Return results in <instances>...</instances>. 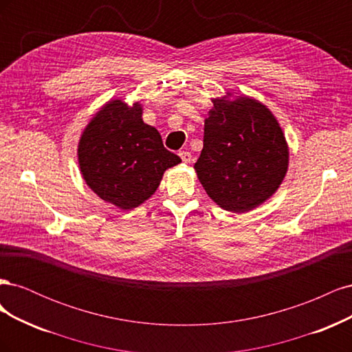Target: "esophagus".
Segmentation results:
<instances>
[{"mask_svg": "<svg viewBox=\"0 0 352 352\" xmlns=\"http://www.w3.org/2000/svg\"><path fill=\"white\" fill-rule=\"evenodd\" d=\"M179 157L182 158L184 163H190V162H192V155H190L189 151H180Z\"/></svg>", "mask_w": 352, "mask_h": 352, "instance_id": "obj_1", "label": "esophagus"}]
</instances>
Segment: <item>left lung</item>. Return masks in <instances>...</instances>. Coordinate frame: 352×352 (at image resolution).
I'll return each mask as SVG.
<instances>
[{
	"mask_svg": "<svg viewBox=\"0 0 352 352\" xmlns=\"http://www.w3.org/2000/svg\"><path fill=\"white\" fill-rule=\"evenodd\" d=\"M194 168L217 206L245 212L269 199L286 175L289 151L272 111L248 97L212 100Z\"/></svg>",
	"mask_w": 352,
	"mask_h": 352,
	"instance_id": "1",
	"label": "left lung"
}]
</instances>
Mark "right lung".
Masks as SVG:
<instances>
[{
  "instance_id": "right-lung-1",
  "label": "right lung",
  "mask_w": 352,
  "mask_h": 352,
  "mask_svg": "<svg viewBox=\"0 0 352 352\" xmlns=\"http://www.w3.org/2000/svg\"><path fill=\"white\" fill-rule=\"evenodd\" d=\"M82 176L101 199L132 210L150 198L166 168L179 164L155 127L144 123L142 107L109 101L85 127L78 148Z\"/></svg>"
}]
</instances>
